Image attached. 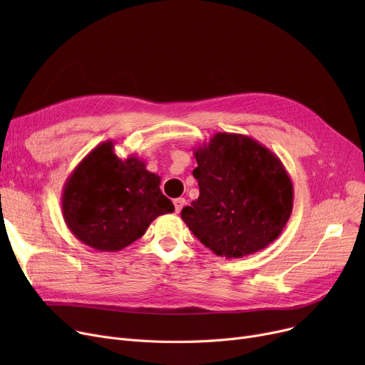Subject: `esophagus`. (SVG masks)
Here are the masks:
<instances>
[{
    "mask_svg": "<svg viewBox=\"0 0 365 365\" xmlns=\"http://www.w3.org/2000/svg\"><path fill=\"white\" fill-rule=\"evenodd\" d=\"M186 204L185 198H176L175 200V208H176V213H180V210L183 208V205Z\"/></svg>",
    "mask_w": 365,
    "mask_h": 365,
    "instance_id": "obj_1",
    "label": "esophagus"
}]
</instances>
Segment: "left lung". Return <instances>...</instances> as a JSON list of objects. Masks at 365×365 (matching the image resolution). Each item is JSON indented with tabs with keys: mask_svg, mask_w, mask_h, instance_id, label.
Masks as SVG:
<instances>
[{
	"mask_svg": "<svg viewBox=\"0 0 365 365\" xmlns=\"http://www.w3.org/2000/svg\"><path fill=\"white\" fill-rule=\"evenodd\" d=\"M200 197L182 220L216 256L238 259L274 242L293 210V183L275 153L238 133L194 148Z\"/></svg>",
	"mask_w": 365,
	"mask_h": 365,
	"instance_id": "1",
	"label": "left lung"
}]
</instances>
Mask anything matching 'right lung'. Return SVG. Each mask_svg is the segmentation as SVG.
Listing matches in <instances>:
<instances>
[{
    "label": "right lung",
    "instance_id": "right-lung-1",
    "mask_svg": "<svg viewBox=\"0 0 365 365\" xmlns=\"http://www.w3.org/2000/svg\"><path fill=\"white\" fill-rule=\"evenodd\" d=\"M113 142L96 146L63 185L62 213L75 238L99 252H118L139 240L158 216L175 212L161 178L136 155L118 158Z\"/></svg>",
    "mask_w": 365,
    "mask_h": 365
}]
</instances>
